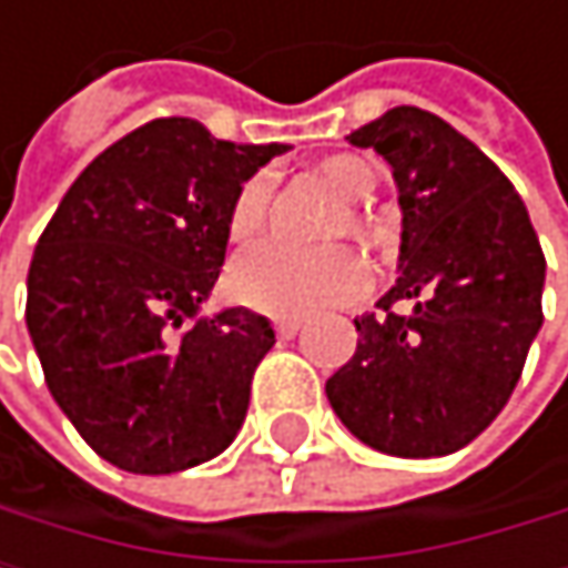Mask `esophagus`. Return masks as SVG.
I'll list each match as a JSON object with an SVG mask.
<instances>
[{"label": "esophagus", "instance_id": "34e87169", "mask_svg": "<svg viewBox=\"0 0 568 568\" xmlns=\"http://www.w3.org/2000/svg\"><path fill=\"white\" fill-rule=\"evenodd\" d=\"M274 332H277V338H294L301 332V318H277Z\"/></svg>", "mask_w": 568, "mask_h": 568}]
</instances>
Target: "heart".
<instances>
[{
  "label": "heart",
  "mask_w": 568,
  "mask_h": 568,
  "mask_svg": "<svg viewBox=\"0 0 568 568\" xmlns=\"http://www.w3.org/2000/svg\"><path fill=\"white\" fill-rule=\"evenodd\" d=\"M322 179L342 195L345 203L362 206L376 192V169L358 155H335L318 165ZM271 206V175H250L226 216V233L233 243H250L264 230ZM338 233L358 240L373 236L368 220L352 210L342 220ZM368 287V267L352 246H328L318 253H297L281 243H261L236 257L230 271V291L240 304L267 311V315H311L332 304H348Z\"/></svg>",
  "instance_id": "obj_1"
}]
</instances>
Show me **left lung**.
I'll return each instance as SVG.
<instances>
[{
	"mask_svg": "<svg viewBox=\"0 0 568 568\" xmlns=\"http://www.w3.org/2000/svg\"><path fill=\"white\" fill-rule=\"evenodd\" d=\"M348 141L393 165L403 243L396 284L355 318V355L325 393L362 444L444 457L491 427L521 376L542 328V246L505 172L444 118L403 104Z\"/></svg>",
	"mask_w": 568,
	"mask_h": 568,
	"instance_id": "1",
	"label": "left lung"
}]
</instances>
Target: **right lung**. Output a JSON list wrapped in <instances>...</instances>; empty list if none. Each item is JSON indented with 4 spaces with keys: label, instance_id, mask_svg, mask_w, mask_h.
Masks as SVG:
<instances>
[{
    "label": "right lung",
    "instance_id": "right-lung-1",
    "mask_svg": "<svg viewBox=\"0 0 568 568\" xmlns=\"http://www.w3.org/2000/svg\"><path fill=\"white\" fill-rule=\"evenodd\" d=\"M281 152L155 118L83 169L47 223L26 325L57 406L108 464L175 474L243 427L271 322L246 307L185 318L220 277L240 185Z\"/></svg>",
    "mask_w": 568,
    "mask_h": 568
}]
</instances>
